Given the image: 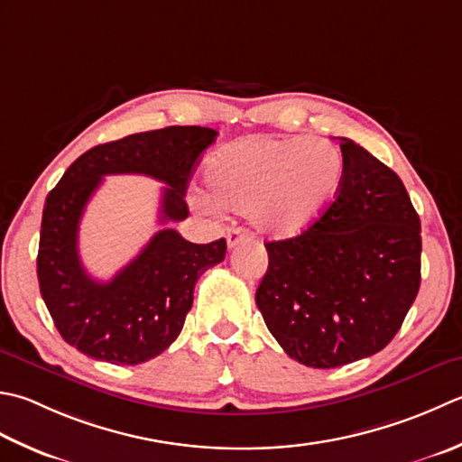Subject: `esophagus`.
Here are the masks:
<instances>
[{"label": "esophagus", "instance_id": "1", "mask_svg": "<svg viewBox=\"0 0 462 462\" xmlns=\"http://www.w3.org/2000/svg\"><path fill=\"white\" fill-rule=\"evenodd\" d=\"M250 236H252V234H250L248 230H244V228H232V230L228 232V246L234 248V246H236V244H240V242H244V240H250Z\"/></svg>", "mask_w": 462, "mask_h": 462}]
</instances>
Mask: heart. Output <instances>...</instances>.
<instances>
[{
    "label": "heart",
    "mask_w": 462,
    "mask_h": 462,
    "mask_svg": "<svg viewBox=\"0 0 462 462\" xmlns=\"http://www.w3.org/2000/svg\"><path fill=\"white\" fill-rule=\"evenodd\" d=\"M345 180V158L324 140L254 138L216 152L206 184L226 210L252 214L276 238L304 232L328 210ZM200 202L206 204L204 198Z\"/></svg>",
    "instance_id": "1"
}]
</instances>
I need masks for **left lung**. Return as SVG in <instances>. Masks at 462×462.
Returning a JSON list of instances; mask_svg holds the SVG:
<instances>
[{
	"instance_id": "8db88e82",
	"label": "left lung",
	"mask_w": 462,
	"mask_h": 462,
	"mask_svg": "<svg viewBox=\"0 0 462 462\" xmlns=\"http://www.w3.org/2000/svg\"><path fill=\"white\" fill-rule=\"evenodd\" d=\"M345 180L319 220L266 242L256 304L278 345L312 368H337L383 350L420 286V220L402 180L340 138Z\"/></svg>"
}]
</instances>
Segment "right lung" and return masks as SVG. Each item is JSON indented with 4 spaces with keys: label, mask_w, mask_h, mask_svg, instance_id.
I'll return each mask as SVG.
<instances>
[{
    "label": "right lung",
    "mask_w": 462,
    "mask_h": 462,
    "mask_svg": "<svg viewBox=\"0 0 462 462\" xmlns=\"http://www.w3.org/2000/svg\"><path fill=\"white\" fill-rule=\"evenodd\" d=\"M216 135L200 125H170L99 143L81 153L45 198L40 292L68 345L104 363L142 365L178 338L198 278L224 260L226 240L194 244L174 228L158 230L128 266L99 282L81 264L79 220L110 174H143L164 182L160 224L186 220L189 176Z\"/></svg>",
    "instance_id": "add662e5"
}]
</instances>
